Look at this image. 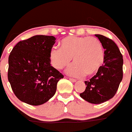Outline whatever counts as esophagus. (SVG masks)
<instances>
[{"mask_svg":"<svg viewBox=\"0 0 132 132\" xmlns=\"http://www.w3.org/2000/svg\"><path fill=\"white\" fill-rule=\"evenodd\" d=\"M69 80H71V82H76V81H77V80H75V79H72V78H69Z\"/></svg>","mask_w":132,"mask_h":132,"instance_id":"1","label":"esophagus"}]
</instances>
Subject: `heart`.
Returning <instances> with one entry per match:
<instances>
[{
	"label": "heart",
	"mask_w": 132,
	"mask_h": 132,
	"mask_svg": "<svg viewBox=\"0 0 132 132\" xmlns=\"http://www.w3.org/2000/svg\"><path fill=\"white\" fill-rule=\"evenodd\" d=\"M61 48L53 47L50 57L57 69L69 66L73 58L74 65L69 73L75 76L84 73L86 76L95 74L104 62V52L102 43L94 37L68 36L61 42Z\"/></svg>",
	"instance_id": "heart-1"
}]
</instances>
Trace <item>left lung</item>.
<instances>
[{"mask_svg":"<svg viewBox=\"0 0 132 132\" xmlns=\"http://www.w3.org/2000/svg\"><path fill=\"white\" fill-rule=\"evenodd\" d=\"M95 36L104 49V65L88 81L80 97L92 104H101L116 94L123 78V57L114 41L101 34Z\"/></svg>","mask_w":132,"mask_h":132,"instance_id":"8db88e82","label":"left lung"}]
</instances>
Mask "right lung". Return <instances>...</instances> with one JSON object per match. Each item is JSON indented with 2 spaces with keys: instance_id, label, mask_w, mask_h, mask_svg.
Returning <instances> with one entry per match:
<instances>
[{
  "instance_id": "add662e5",
  "label": "right lung",
  "mask_w": 132,
  "mask_h": 132,
  "mask_svg": "<svg viewBox=\"0 0 132 132\" xmlns=\"http://www.w3.org/2000/svg\"><path fill=\"white\" fill-rule=\"evenodd\" d=\"M55 39L36 35L19 42L10 52L8 79L20 101L38 106L54 96L58 81L63 78L50 64V51Z\"/></svg>"
}]
</instances>
